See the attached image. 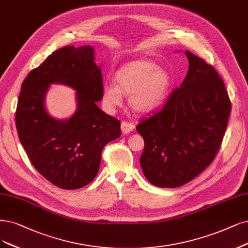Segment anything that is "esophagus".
Segmentation results:
<instances>
[{
  "label": "esophagus",
  "instance_id": "obj_1",
  "mask_svg": "<svg viewBox=\"0 0 248 248\" xmlns=\"http://www.w3.org/2000/svg\"><path fill=\"white\" fill-rule=\"evenodd\" d=\"M121 127H122V132L124 134H130L131 132L134 131L135 124L131 122H123Z\"/></svg>",
  "mask_w": 248,
  "mask_h": 248
}]
</instances>
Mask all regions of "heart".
<instances>
[{
  "label": "heart",
  "instance_id": "heart-1",
  "mask_svg": "<svg viewBox=\"0 0 248 248\" xmlns=\"http://www.w3.org/2000/svg\"><path fill=\"white\" fill-rule=\"evenodd\" d=\"M170 73L152 60L140 58L124 63L115 73V82L102 88V100L108 109L123 102V93L129 94L131 107L138 112H148L159 106L171 87Z\"/></svg>",
  "mask_w": 248,
  "mask_h": 248
}]
</instances>
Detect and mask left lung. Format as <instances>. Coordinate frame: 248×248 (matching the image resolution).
<instances>
[{
    "mask_svg": "<svg viewBox=\"0 0 248 248\" xmlns=\"http://www.w3.org/2000/svg\"><path fill=\"white\" fill-rule=\"evenodd\" d=\"M189 69L162 109L136 126L144 139L140 164L152 185L176 188L215 159L231 112L223 79L203 59L185 52Z\"/></svg>",
    "mask_w": 248,
    "mask_h": 248,
    "instance_id": "left-lung-1",
    "label": "left lung"
}]
</instances>
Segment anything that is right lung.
<instances>
[{
    "label": "right lung",
    "mask_w": 248,
    "mask_h": 248,
    "mask_svg": "<svg viewBox=\"0 0 248 248\" xmlns=\"http://www.w3.org/2000/svg\"><path fill=\"white\" fill-rule=\"evenodd\" d=\"M51 83L77 91L78 108L68 120H55L45 110ZM102 88L89 45L53 52L22 82L15 113L18 137L34 169L61 189H79L93 181L104 146L122 135L121 122L97 106Z\"/></svg>",
    "instance_id": "obj_1"
}]
</instances>
